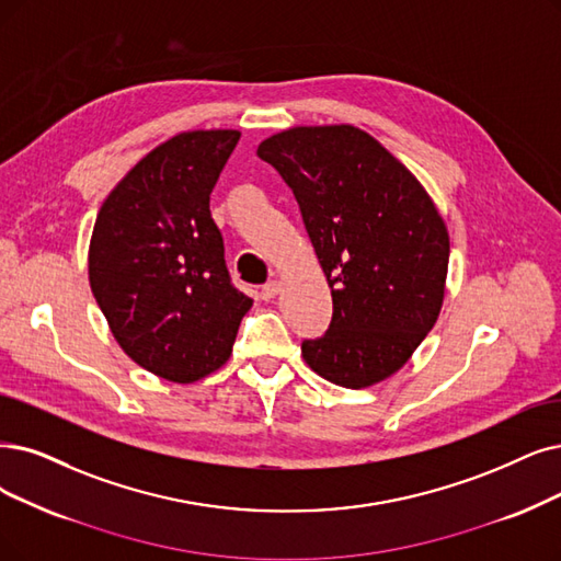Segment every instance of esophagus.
<instances>
[{"mask_svg": "<svg viewBox=\"0 0 561 561\" xmlns=\"http://www.w3.org/2000/svg\"><path fill=\"white\" fill-rule=\"evenodd\" d=\"M278 293H280V283H278V280H268L266 285H262L260 297H262L264 301H268V299H274Z\"/></svg>", "mask_w": 561, "mask_h": 561, "instance_id": "obj_1", "label": "esophagus"}]
</instances>
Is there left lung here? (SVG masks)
<instances>
[{
	"label": "left lung",
	"mask_w": 561,
	"mask_h": 561,
	"mask_svg": "<svg viewBox=\"0 0 561 561\" xmlns=\"http://www.w3.org/2000/svg\"><path fill=\"white\" fill-rule=\"evenodd\" d=\"M293 188L333 299L304 362L331 385L366 389L398 373L435 327L449 230L433 197L370 133L295 126L257 147Z\"/></svg>",
	"instance_id": "left-lung-1"
}]
</instances>
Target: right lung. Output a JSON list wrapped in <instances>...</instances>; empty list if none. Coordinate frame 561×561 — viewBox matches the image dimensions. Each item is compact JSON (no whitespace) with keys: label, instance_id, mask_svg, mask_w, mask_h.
I'll use <instances>...</instances> for the list:
<instances>
[{"label":"right lung","instance_id":"1","mask_svg":"<svg viewBox=\"0 0 561 561\" xmlns=\"http://www.w3.org/2000/svg\"><path fill=\"white\" fill-rule=\"evenodd\" d=\"M241 133L184 130L110 191L89 239V287L119 347L168 382L193 385L232 354L253 301L230 283L209 195Z\"/></svg>","mask_w":561,"mask_h":561}]
</instances>
